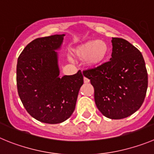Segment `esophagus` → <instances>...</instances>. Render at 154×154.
Listing matches in <instances>:
<instances>
[{"label": "esophagus", "instance_id": "1", "mask_svg": "<svg viewBox=\"0 0 154 154\" xmlns=\"http://www.w3.org/2000/svg\"><path fill=\"white\" fill-rule=\"evenodd\" d=\"M84 82L85 83V84H87V83H89V82H90V80H89L88 78H87V77H84Z\"/></svg>", "mask_w": 154, "mask_h": 154}]
</instances>
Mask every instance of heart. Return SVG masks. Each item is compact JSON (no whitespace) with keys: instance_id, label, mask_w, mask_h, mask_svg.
<instances>
[{"instance_id":"heart-1","label":"heart","mask_w":154,"mask_h":154,"mask_svg":"<svg viewBox=\"0 0 154 154\" xmlns=\"http://www.w3.org/2000/svg\"><path fill=\"white\" fill-rule=\"evenodd\" d=\"M109 45L103 40H91L73 50V54L81 61L88 60L91 65L103 64L109 54Z\"/></svg>"}]
</instances>
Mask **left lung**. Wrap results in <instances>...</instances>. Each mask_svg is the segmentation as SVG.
<instances>
[{
	"label": "left lung",
	"instance_id": "1",
	"mask_svg": "<svg viewBox=\"0 0 154 154\" xmlns=\"http://www.w3.org/2000/svg\"><path fill=\"white\" fill-rule=\"evenodd\" d=\"M110 61L83 71L94 88L98 109L106 117L122 119L140 109L148 77L140 51L124 38H112Z\"/></svg>",
	"mask_w": 154,
	"mask_h": 154
}]
</instances>
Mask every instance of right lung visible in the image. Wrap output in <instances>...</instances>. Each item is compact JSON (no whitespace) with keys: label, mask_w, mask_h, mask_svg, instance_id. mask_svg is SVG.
<instances>
[{"label":"right lung","mask_w":154,"mask_h":154,"mask_svg":"<svg viewBox=\"0 0 154 154\" xmlns=\"http://www.w3.org/2000/svg\"><path fill=\"white\" fill-rule=\"evenodd\" d=\"M63 35L42 37L25 47L17 60V85L19 97L29 114L48 124L67 120L75 109L84 77H59L57 54Z\"/></svg>","instance_id":"obj_1"}]
</instances>
